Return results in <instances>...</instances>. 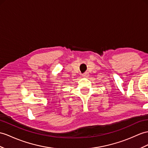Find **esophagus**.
Listing matches in <instances>:
<instances>
[{
	"instance_id": "esophagus-1",
	"label": "esophagus",
	"mask_w": 148,
	"mask_h": 148,
	"mask_svg": "<svg viewBox=\"0 0 148 148\" xmlns=\"http://www.w3.org/2000/svg\"><path fill=\"white\" fill-rule=\"evenodd\" d=\"M88 76H89V74H88V72H85L84 73L82 74V77H83L87 78V77H88Z\"/></svg>"
}]
</instances>
